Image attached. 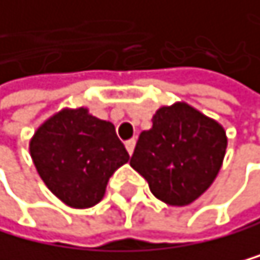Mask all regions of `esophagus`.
Masks as SVG:
<instances>
[{
	"instance_id": "esophagus-1",
	"label": "esophagus",
	"mask_w": 260,
	"mask_h": 260,
	"mask_svg": "<svg viewBox=\"0 0 260 260\" xmlns=\"http://www.w3.org/2000/svg\"><path fill=\"white\" fill-rule=\"evenodd\" d=\"M134 147H136V139H129V141H126V149H127L129 155H131V154L134 152Z\"/></svg>"
}]
</instances>
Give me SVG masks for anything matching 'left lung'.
<instances>
[{"label": "left lung", "instance_id": "left-lung-1", "mask_svg": "<svg viewBox=\"0 0 260 260\" xmlns=\"http://www.w3.org/2000/svg\"><path fill=\"white\" fill-rule=\"evenodd\" d=\"M226 133L187 103L162 106L152 127L142 131L131 167L150 191L172 206L190 205L216 178L226 152Z\"/></svg>", "mask_w": 260, "mask_h": 260}]
</instances>
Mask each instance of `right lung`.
<instances>
[{
  "mask_svg": "<svg viewBox=\"0 0 260 260\" xmlns=\"http://www.w3.org/2000/svg\"><path fill=\"white\" fill-rule=\"evenodd\" d=\"M29 149L47 188L72 208L96 205L114 170L129 160L114 126L85 108L62 110L47 119Z\"/></svg>",
  "mask_w": 260,
  "mask_h": 260,
  "instance_id": "right-lung-1",
  "label": "right lung"
}]
</instances>
